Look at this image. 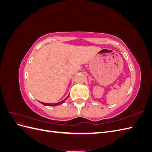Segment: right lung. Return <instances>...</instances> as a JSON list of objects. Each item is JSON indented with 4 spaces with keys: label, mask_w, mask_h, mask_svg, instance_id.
<instances>
[{
    "label": "right lung",
    "mask_w": 152,
    "mask_h": 152,
    "mask_svg": "<svg viewBox=\"0 0 152 152\" xmlns=\"http://www.w3.org/2000/svg\"><path fill=\"white\" fill-rule=\"evenodd\" d=\"M68 96H69V95L67 96V97H66L65 99H63V100L61 101V102H59L56 103H53H53H43V102H40V103H42V104H44V105H45V106H48V107H51V106H53V107H55V106H58V105H59V104H63L64 102H65L66 99L68 98Z\"/></svg>",
    "instance_id": "obj_1"
}]
</instances>
